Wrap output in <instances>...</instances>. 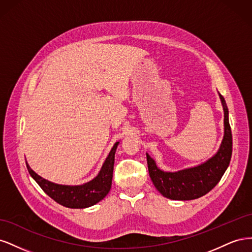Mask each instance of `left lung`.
<instances>
[{"label": "left lung", "instance_id": "left-lung-1", "mask_svg": "<svg viewBox=\"0 0 252 252\" xmlns=\"http://www.w3.org/2000/svg\"><path fill=\"white\" fill-rule=\"evenodd\" d=\"M220 97L224 108L225 134L216 156L193 168L178 172H164L159 170L154 159L146 155L150 179L165 197L178 201L199 199L216 187L229 166L232 155V133L225 98L220 94Z\"/></svg>", "mask_w": 252, "mask_h": 252}]
</instances>
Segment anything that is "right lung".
I'll return each instance as SVG.
<instances>
[{
  "label": "right lung",
  "mask_w": 252,
  "mask_h": 252,
  "mask_svg": "<svg viewBox=\"0 0 252 252\" xmlns=\"http://www.w3.org/2000/svg\"><path fill=\"white\" fill-rule=\"evenodd\" d=\"M119 142L113 145L109 155L103 164L100 173L93 181L80 186L58 185L41 178L27 165V169L43 191L57 203L68 208H86L103 200L111 188L114 155Z\"/></svg>",
  "instance_id": "right-lung-1"
}]
</instances>
